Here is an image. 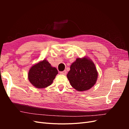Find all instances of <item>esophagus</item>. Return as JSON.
<instances>
[{"mask_svg": "<svg viewBox=\"0 0 129 129\" xmlns=\"http://www.w3.org/2000/svg\"><path fill=\"white\" fill-rule=\"evenodd\" d=\"M60 74H63V75H66V74H67V71H62V72H60Z\"/></svg>", "mask_w": 129, "mask_h": 129, "instance_id": "1", "label": "esophagus"}]
</instances>
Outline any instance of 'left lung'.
<instances>
[{"instance_id":"obj_1","label":"left lung","mask_w":129,"mask_h":129,"mask_svg":"<svg viewBox=\"0 0 129 129\" xmlns=\"http://www.w3.org/2000/svg\"><path fill=\"white\" fill-rule=\"evenodd\" d=\"M67 76L72 86L77 91H86L96 83L98 77L95 65L87 57L77 58L71 66Z\"/></svg>"}]
</instances>
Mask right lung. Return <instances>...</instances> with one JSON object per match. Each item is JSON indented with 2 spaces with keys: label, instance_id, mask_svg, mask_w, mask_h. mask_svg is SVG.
I'll return each mask as SVG.
<instances>
[{
  "label": "right lung",
  "instance_id": "obj_1",
  "mask_svg": "<svg viewBox=\"0 0 129 129\" xmlns=\"http://www.w3.org/2000/svg\"><path fill=\"white\" fill-rule=\"evenodd\" d=\"M57 74L56 68L52 67L47 61L44 60L30 68L28 77L35 87L44 88L52 83Z\"/></svg>",
  "mask_w": 129,
  "mask_h": 129
}]
</instances>
